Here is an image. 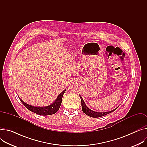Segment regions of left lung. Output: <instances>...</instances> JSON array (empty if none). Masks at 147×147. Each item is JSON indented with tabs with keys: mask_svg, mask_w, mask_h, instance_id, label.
<instances>
[{
	"mask_svg": "<svg viewBox=\"0 0 147 147\" xmlns=\"http://www.w3.org/2000/svg\"><path fill=\"white\" fill-rule=\"evenodd\" d=\"M80 98L81 99V105H82V110L83 111L84 113H85V114L86 115H87L88 116H89L91 117H93V118H98V117H103L104 115H106L108 114H109V113L114 111L116 109L112 110V111H111L109 112H95V111H92L91 109H90L89 108H88L86 105H85L84 101L83 100V99L82 98V97L80 96Z\"/></svg>",
	"mask_w": 147,
	"mask_h": 147,
	"instance_id": "1",
	"label": "left lung"
}]
</instances>
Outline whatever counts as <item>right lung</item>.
Here are the masks:
<instances>
[{"label":"right lung","mask_w":147,"mask_h":147,"mask_svg":"<svg viewBox=\"0 0 147 147\" xmlns=\"http://www.w3.org/2000/svg\"><path fill=\"white\" fill-rule=\"evenodd\" d=\"M65 91L66 89H65L63 92H62L59 94L57 99L55 100V101L52 104L46 107H35L33 106H31L26 104L20 99V100L22 102V103L23 104L25 105V107L27 108V109H28L29 111L40 115H50L55 114V113L59 110L62 103V96Z\"/></svg>","instance_id":"obj_1"}]
</instances>
